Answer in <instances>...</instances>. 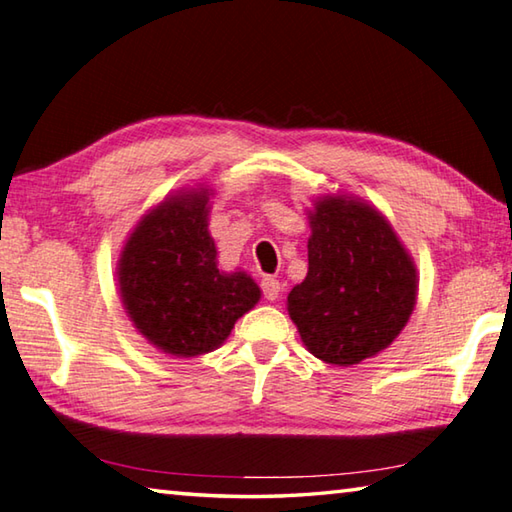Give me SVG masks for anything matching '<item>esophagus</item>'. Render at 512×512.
I'll use <instances>...</instances> for the list:
<instances>
[{"instance_id": "1", "label": "esophagus", "mask_w": 512, "mask_h": 512, "mask_svg": "<svg viewBox=\"0 0 512 512\" xmlns=\"http://www.w3.org/2000/svg\"><path fill=\"white\" fill-rule=\"evenodd\" d=\"M280 280H275V277L266 275L262 280V293L266 300H277V295H280Z\"/></svg>"}]
</instances>
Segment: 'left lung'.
Instances as JSON below:
<instances>
[{
	"label": "left lung",
	"instance_id": "obj_1",
	"mask_svg": "<svg viewBox=\"0 0 512 512\" xmlns=\"http://www.w3.org/2000/svg\"><path fill=\"white\" fill-rule=\"evenodd\" d=\"M414 304L416 268L387 219L356 199L315 203L309 273L288 293L306 349L329 365H358L392 345Z\"/></svg>",
	"mask_w": 512,
	"mask_h": 512
}]
</instances>
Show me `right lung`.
<instances>
[{
	"label": "right lung",
	"instance_id": "add662e5",
	"mask_svg": "<svg viewBox=\"0 0 512 512\" xmlns=\"http://www.w3.org/2000/svg\"><path fill=\"white\" fill-rule=\"evenodd\" d=\"M127 315L176 358L217 349L259 300L246 273H219L208 232V192L163 201L136 226L118 264Z\"/></svg>",
	"mask_w": 512,
	"mask_h": 512
}]
</instances>
